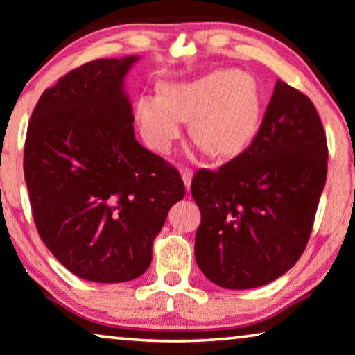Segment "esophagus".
Here are the masks:
<instances>
[{
  "mask_svg": "<svg viewBox=\"0 0 355 355\" xmlns=\"http://www.w3.org/2000/svg\"><path fill=\"white\" fill-rule=\"evenodd\" d=\"M180 173H182V178H183V183H184V187H187V189H189V187H191L193 171H191V168L182 167V168H180Z\"/></svg>",
  "mask_w": 355,
  "mask_h": 355,
  "instance_id": "esophagus-1",
  "label": "esophagus"
}]
</instances>
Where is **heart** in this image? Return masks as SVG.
Masks as SVG:
<instances>
[{"label": "heart", "instance_id": "heart-1", "mask_svg": "<svg viewBox=\"0 0 355 355\" xmlns=\"http://www.w3.org/2000/svg\"><path fill=\"white\" fill-rule=\"evenodd\" d=\"M261 93L252 76L218 69L188 82H167L159 94L135 101L139 133L156 153H167L189 121L194 143L212 157H233L249 146L261 127Z\"/></svg>", "mask_w": 355, "mask_h": 355}]
</instances>
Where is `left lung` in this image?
<instances>
[{
    "label": "left lung",
    "mask_w": 355,
    "mask_h": 355,
    "mask_svg": "<svg viewBox=\"0 0 355 355\" xmlns=\"http://www.w3.org/2000/svg\"><path fill=\"white\" fill-rule=\"evenodd\" d=\"M327 135L313 103L278 80L261 128L241 154L198 171L194 257L212 283L263 286L302 256L327 182Z\"/></svg>",
    "instance_id": "left-lung-1"
}]
</instances>
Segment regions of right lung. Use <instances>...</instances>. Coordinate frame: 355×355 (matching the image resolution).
<instances>
[{"mask_svg":"<svg viewBox=\"0 0 355 355\" xmlns=\"http://www.w3.org/2000/svg\"><path fill=\"white\" fill-rule=\"evenodd\" d=\"M137 61L73 69L44 89L27 128L24 175L38 234L88 282L143 275L154 238L184 196L177 168L135 139L123 78Z\"/></svg>","mask_w":355,"mask_h":355,"instance_id":"add662e5","label":"right lung"}]
</instances>
